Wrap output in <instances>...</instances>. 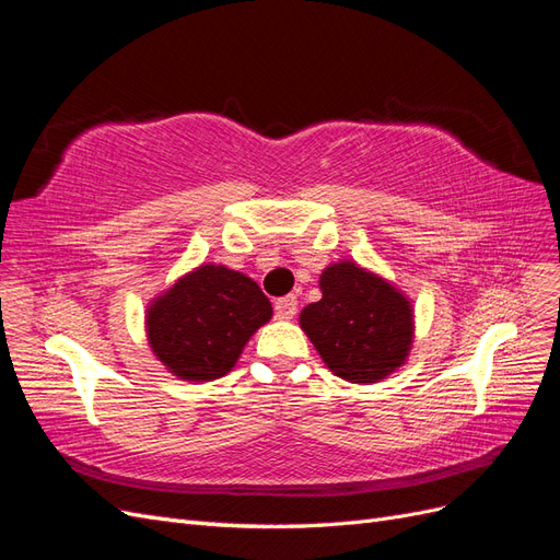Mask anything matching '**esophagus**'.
Here are the masks:
<instances>
[{
  "mask_svg": "<svg viewBox=\"0 0 560 560\" xmlns=\"http://www.w3.org/2000/svg\"><path fill=\"white\" fill-rule=\"evenodd\" d=\"M296 315V296H282L276 301V317L278 319H292Z\"/></svg>",
  "mask_w": 560,
  "mask_h": 560,
  "instance_id": "esophagus-1",
  "label": "esophagus"
}]
</instances>
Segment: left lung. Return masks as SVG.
Returning a JSON list of instances; mask_svg holds the SVG:
<instances>
[{
	"label": "left lung",
	"instance_id": "obj_1",
	"mask_svg": "<svg viewBox=\"0 0 560 560\" xmlns=\"http://www.w3.org/2000/svg\"><path fill=\"white\" fill-rule=\"evenodd\" d=\"M322 299L299 315L322 362L348 383H378L409 360L416 338L413 301L395 282L354 259L319 273Z\"/></svg>",
	"mask_w": 560,
	"mask_h": 560
}]
</instances>
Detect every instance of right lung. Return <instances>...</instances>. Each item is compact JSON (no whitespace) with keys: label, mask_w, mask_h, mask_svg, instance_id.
Masks as SVG:
<instances>
[{"label":"right lung","mask_w":560,"mask_h":560,"mask_svg":"<svg viewBox=\"0 0 560 560\" xmlns=\"http://www.w3.org/2000/svg\"><path fill=\"white\" fill-rule=\"evenodd\" d=\"M273 306L249 276L200 264L149 301L147 343L167 374L189 383L226 376Z\"/></svg>","instance_id":"right-lung-1"}]
</instances>
